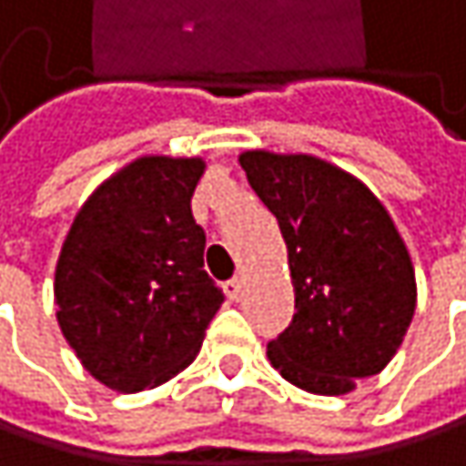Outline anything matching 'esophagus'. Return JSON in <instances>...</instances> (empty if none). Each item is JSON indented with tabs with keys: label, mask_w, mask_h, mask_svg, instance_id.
Returning a JSON list of instances; mask_svg holds the SVG:
<instances>
[{
	"label": "esophagus",
	"mask_w": 466,
	"mask_h": 466,
	"mask_svg": "<svg viewBox=\"0 0 466 466\" xmlns=\"http://www.w3.org/2000/svg\"><path fill=\"white\" fill-rule=\"evenodd\" d=\"M242 289H245V278L242 275H234L232 280H227V294L232 299H239L242 297Z\"/></svg>",
	"instance_id": "34e87169"
}]
</instances>
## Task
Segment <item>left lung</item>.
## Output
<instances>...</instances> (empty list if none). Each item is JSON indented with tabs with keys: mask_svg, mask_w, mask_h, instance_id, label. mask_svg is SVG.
<instances>
[{
	"mask_svg": "<svg viewBox=\"0 0 466 466\" xmlns=\"http://www.w3.org/2000/svg\"><path fill=\"white\" fill-rule=\"evenodd\" d=\"M239 164L278 218L294 283L297 313L267 356L310 394H348L394 359L413 321L410 253L378 197L334 164L269 150Z\"/></svg>",
	"mask_w": 466,
	"mask_h": 466,
	"instance_id": "left-lung-1",
	"label": "left lung"
}]
</instances>
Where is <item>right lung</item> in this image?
<instances>
[{
  "instance_id": "obj_1",
  "label": "right lung",
  "mask_w": 466,
  "mask_h": 466,
  "mask_svg": "<svg viewBox=\"0 0 466 466\" xmlns=\"http://www.w3.org/2000/svg\"><path fill=\"white\" fill-rule=\"evenodd\" d=\"M202 172V158H137L88 197L64 239L56 319L107 389L135 394L175 378L224 302L191 216Z\"/></svg>"
}]
</instances>
